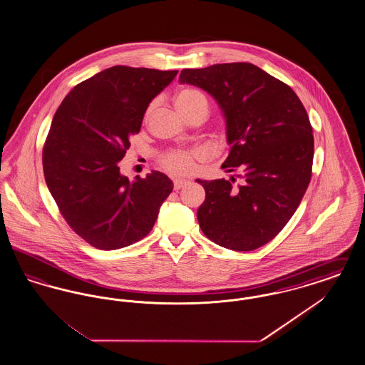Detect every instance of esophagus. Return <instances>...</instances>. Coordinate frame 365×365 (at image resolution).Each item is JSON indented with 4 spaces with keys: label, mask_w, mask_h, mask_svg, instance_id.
<instances>
[{
    "label": "esophagus",
    "mask_w": 365,
    "mask_h": 365,
    "mask_svg": "<svg viewBox=\"0 0 365 365\" xmlns=\"http://www.w3.org/2000/svg\"><path fill=\"white\" fill-rule=\"evenodd\" d=\"M189 182L186 179H175L174 180V189L175 190H180L182 187H185Z\"/></svg>",
    "instance_id": "obj_1"
}]
</instances>
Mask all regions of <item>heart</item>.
<instances>
[{"mask_svg":"<svg viewBox=\"0 0 365 365\" xmlns=\"http://www.w3.org/2000/svg\"><path fill=\"white\" fill-rule=\"evenodd\" d=\"M175 105L179 110L183 109H189L194 105L200 104V103H205L207 104V98L205 96L195 90V88H183L179 90L176 93L174 98ZM194 152H186V150H175L168 153L167 156L163 158V165L170 170L171 173L176 175H183L190 173L194 167Z\"/></svg>","mask_w":365,"mask_h":365,"instance_id":"b5f03b06","label":"heart"}]
</instances>
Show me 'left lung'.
<instances>
[{
    "label": "left lung",
    "instance_id": "8db88e82",
    "mask_svg": "<svg viewBox=\"0 0 365 365\" xmlns=\"http://www.w3.org/2000/svg\"><path fill=\"white\" fill-rule=\"evenodd\" d=\"M180 83L200 87L222 109L230 153L226 179H197L205 201L202 232L223 247L249 252L274 240L294 215L312 176L313 135L293 88L250 63L183 70Z\"/></svg>",
    "mask_w": 365,
    "mask_h": 365
}]
</instances>
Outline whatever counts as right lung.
<instances>
[{
  "mask_svg": "<svg viewBox=\"0 0 365 365\" xmlns=\"http://www.w3.org/2000/svg\"><path fill=\"white\" fill-rule=\"evenodd\" d=\"M176 73L106 68L73 87L53 116L42 153L45 180L71 228L97 249L115 250L146 237L174 189L158 171L130 180L119 161L148 106Z\"/></svg>",
  "mask_w": 365,
  "mask_h": 365,
  "instance_id": "obj_1",
  "label": "right lung"
}]
</instances>
